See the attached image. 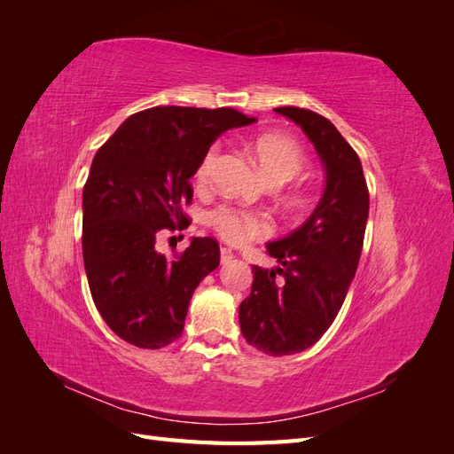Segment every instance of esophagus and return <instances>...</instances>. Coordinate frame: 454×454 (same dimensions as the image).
Here are the masks:
<instances>
[{
    "label": "esophagus",
    "instance_id": "obj_1",
    "mask_svg": "<svg viewBox=\"0 0 454 454\" xmlns=\"http://www.w3.org/2000/svg\"><path fill=\"white\" fill-rule=\"evenodd\" d=\"M219 254H222V265H227L229 261H232V257H235L229 248H225V246H222V248H219Z\"/></svg>",
    "mask_w": 454,
    "mask_h": 454
}]
</instances>
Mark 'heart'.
<instances>
[{
    "label": "heart",
    "instance_id": "1",
    "mask_svg": "<svg viewBox=\"0 0 454 454\" xmlns=\"http://www.w3.org/2000/svg\"><path fill=\"white\" fill-rule=\"evenodd\" d=\"M219 149L212 147L199 164L197 180L206 182L210 177ZM252 157L269 184H286L294 176H297L305 164V153L301 145L292 140L290 136L278 132L261 134L252 142ZM210 223L214 229L229 242H244L267 235L270 223L265 215L250 210L232 208V206H222L210 214Z\"/></svg>",
    "mask_w": 454,
    "mask_h": 454
}]
</instances>
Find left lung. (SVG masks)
I'll return each instance as SVG.
<instances>
[{
	"instance_id": "1",
	"label": "left lung",
	"mask_w": 454,
	"mask_h": 454,
	"mask_svg": "<svg viewBox=\"0 0 454 454\" xmlns=\"http://www.w3.org/2000/svg\"><path fill=\"white\" fill-rule=\"evenodd\" d=\"M305 132L325 172L324 193L307 222L267 242L274 269L252 265V292L239 309L240 332L269 356L303 352L333 324L362 255L369 193L360 157L325 117L277 107Z\"/></svg>"
}]
</instances>
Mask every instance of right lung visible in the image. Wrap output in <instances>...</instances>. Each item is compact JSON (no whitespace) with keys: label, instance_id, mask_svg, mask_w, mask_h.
Segmentation results:
<instances>
[{"label":"right lung","instance_id":"1","mask_svg":"<svg viewBox=\"0 0 454 454\" xmlns=\"http://www.w3.org/2000/svg\"><path fill=\"white\" fill-rule=\"evenodd\" d=\"M255 121L231 107H149L96 151L83 187V261L94 305L122 340L162 348L182 335L193 292L219 265V244L193 237L167 257L157 237L189 227L182 204L210 145Z\"/></svg>","mask_w":454,"mask_h":454}]
</instances>
